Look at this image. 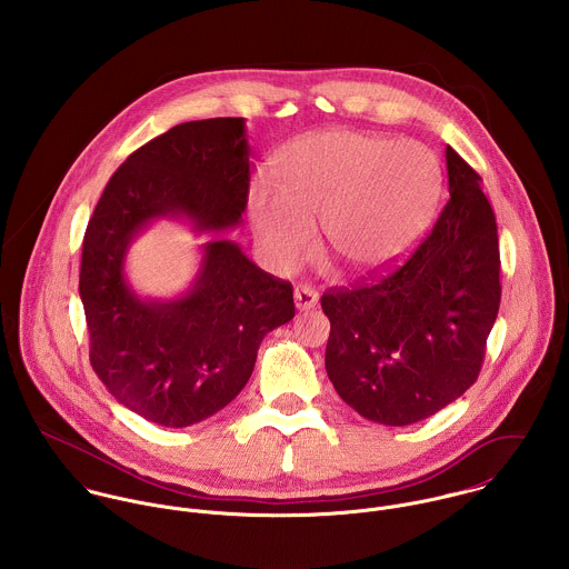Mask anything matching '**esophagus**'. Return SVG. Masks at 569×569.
Instances as JSON below:
<instances>
[{
  "instance_id": "1",
  "label": "esophagus",
  "mask_w": 569,
  "mask_h": 569,
  "mask_svg": "<svg viewBox=\"0 0 569 569\" xmlns=\"http://www.w3.org/2000/svg\"><path fill=\"white\" fill-rule=\"evenodd\" d=\"M293 300H296V309L298 311H311L318 305V293L311 287H296L293 291Z\"/></svg>"
}]
</instances>
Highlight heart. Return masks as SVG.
Wrapping results in <instances>:
<instances>
[{"mask_svg":"<svg viewBox=\"0 0 569 569\" xmlns=\"http://www.w3.org/2000/svg\"><path fill=\"white\" fill-rule=\"evenodd\" d=\"M276 188L256 179L247 208L276 269L325 247L350 273H375L418 243L442 194V168L420 142L359 131H322L291 142L276 160Z\"/></svg>","mask_w":569,"mask_h":569,"instance_id":"heart-1","label":"heart"}]
</instances>
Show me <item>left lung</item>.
<instances>
[{
  "mask_svg": "<svg viewBox=\"0 0 569 569\" xmlns=\"http://www.w3.org/2000/svg\"><path fill=\"white\" fill-rule=\"evenodd\" d=\"M449 201L401 267L322 296L326 372L368 420L403 427L462 397L478 379L501 298L497 223L482 177L445 151Z\"/></svg>",
  "mask_w": 569,
  "mask_h": 569,
  "instance_id": "obj_1",
  "label": "left lung"
}]
</instances>
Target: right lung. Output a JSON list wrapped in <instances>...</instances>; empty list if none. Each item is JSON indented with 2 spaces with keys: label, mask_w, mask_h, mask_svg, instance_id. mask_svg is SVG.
<instances>
[{
  "label": "right lung",
  "mask_w": 569,
  "mask_h": 569,
  "mask_svg": "<svg viewBox=\"0 0 569 569\" xmlns=\"http://www.w3.org/2000/svg\"><path fill=\"white\" fill-rule=\"evenodd\" d=\"M247 194L244 118L194 120L131 153L87 223L89 361L118 403L151 422L188 427L234 401L262 337L296 316L291 284L221 237L241 226ZM160 218L213 234L193 284L170 301L140 297L123 271L130 243Z\"/></svg>",
  "instance_id": "obj_1"
}]
</instances>
